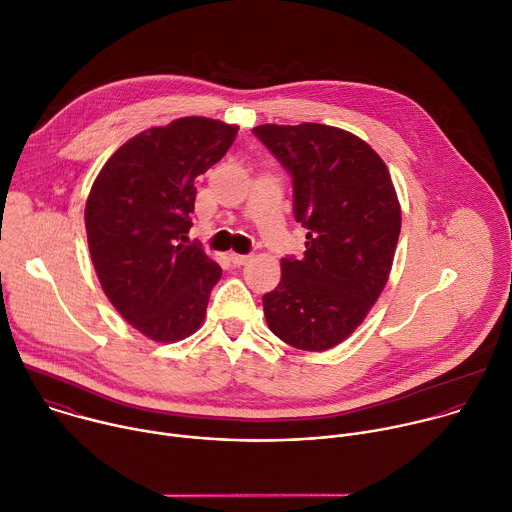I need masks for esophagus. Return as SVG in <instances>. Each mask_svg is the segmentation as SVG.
Listing matches in <instances>:
<instances>
[{
  "label": "esophagus",
  "instance_id": "esophagus-1",
  "mask_svg": "<svg viewBox=\"0 0 512 512\" xmlns=\"http://www.w3.org/2000/svg\"><path fill=\"white\" fill-rule=\"evenodd\" d=\"M229 259H231V263L233 265H245L249 259H251V255H241V253H231L229 255Z\"/></svg>",
  "mask_w": 512,
  "mask_h": 512
}]
</instances>
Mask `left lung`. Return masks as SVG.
<instances>
[{
  "instance_id": "8db88e82",
  "label": "left lung",
  "mask_w": 512,
  "mask_h": 512,
  "mask_svg": "<svg viewBox=\"0 0 512 512\" xmlns=\"http://www.w3.org/2000/svg\"><path fill=\"white\" fill-rule=\"evenodd\" d=\"M253 133L294 180L296 221L308 229L302 259H281L263 296L269 330L320 352L367 318L389 279L401 206L381 156L360 137L322 123L259 125Z\"/></svg>"
}]
</instances>
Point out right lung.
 I'll return each instance as SVG.
<instances>
[{
  "label": "right lung",
  "mask_w": 512,
  "mask_h": 512,
  "mask_svg": "<svg viewBox=\"0 0 512 512\" xmlns=\"http://www.w3.org/2000/svg\"><path fill=\"white\" fill-rule=\"evenodd\" d=\"M237 131L208 117L145 129L107 160L89 192L85 227L105 296L156 342L194 334L223 275L202 247L186 245V233L194 180L229 152Z\"/></svg>",
  "instance_id": "add662e5"
}]
</instances>
